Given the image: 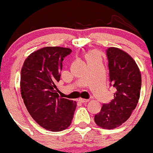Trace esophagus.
<instances>
[{"label": "esophagus", "instance_id": "obj_1", "mask_svg": "<svg viewBox=\"0 0 153 153\" xmlns=\"http://www.w3.org/2000/svg\"><path fill=\"white\" fill-rule=\"evenodd\" d=\"M78 101H79V102H81V103H86V102H88V101H89V100H88V99H84V98H79Z\"/></svg>", "mask_w": 153, "mask_h": 153}]
</instances>
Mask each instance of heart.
<instances>
[{
    "mask_svg": "<svg viewBox=\"0 0 153 153\" xmlns=\"http://www.w3.org/2000/svg\"><path fill=\"white\" fill-rule=\"evenodd\" d=\"M85 58L86 62H91L95 60H99L101 61V55L99 52L97 50H90L86 54Z\"/></svg>",
    "mask_w": 153,
    "mask_h": 153,
    "instance_id": "1",
    "label": "heart"
}]
</instances>
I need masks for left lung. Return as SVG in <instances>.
Instances as JSON below:
<instances>
[{"instance_id": "1", "label": "left lung", "mask_w": 153, "mask_h": 153, "mask_svg": "<svg viewBox=\"0 0 153 153\" xmlns=\"http://www.w3.org/2000/svg\"><path fill=\"white\" fill-rule=\"evenodd\" d=\"M110 86L114 98L102 105L95 115V122L104 129H115L130 117L135 109L141 87V75L133 58L116 47L106 50Z\"/></svg>"}]
</instances>
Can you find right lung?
Returning <instances> with one entry per match:
<instances>
[{"label": "right lung", "mask_w": 153, "mask_h": 153, "mask_svg": "<svg viewBox=\"0 0 153 153\" xmlns=\"http://www.w3.org/2000/svg\"><path fill=\"white\" fill-rule=\"evenodd\" d=\"M69 48L47 47L27 57L21 69V93L32 118L52 132L64 130L71 124L77 103L57 92L64 58Z\"/></svg>", "instance_id": "1"}]
</instances>
